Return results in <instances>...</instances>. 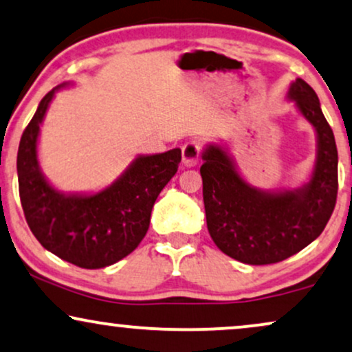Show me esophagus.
<instances>
[{"label":"esophagus","mask_w":352,"mask_h":352,"mask_svg":"<svg viewBox=\"0 0 352 352\" xmlns=\"http://www.w3.org/2000/svg\"><path fill=\"white\" fill-rule=\"evenodd\" d=\"M182 157H184V166L185 167H195L198 164L199 159V148L197 143L190 141L182 148Z\"/></svg>","instance_id":"obj_1"}]
</instances>
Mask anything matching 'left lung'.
<instances>
[{
  "mask_svg": "<svg viewBox=\"0 0 352 352\" xmlns=\"http://www.w3.org/2000/svg\"><path fill=\"white\" fill-rule=\"evenodd\" d=\"M287 100L315 131V161L299 186L263 190L245 180L221 143L203 148V201L217 248L247 265H270L312 243L330 219L338 193V151L320 100L304 79L291 82Z\"/></svg>",
  "mask_w": 352,
  "mask_h": 352,
  "instance_id": "obj_1",
  "label": "left lung"
}]
</instances>
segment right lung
I'll return each mask as SVG.
<instances>
[{
  "mask_svg": "<svg viewBox=\"0 0 352 352\" xmlns=\"http://www.w3.org/2000/svg\"><path fill=\"white\" fill-rule=\"evenodd\" d=\"M63 82L40 100L22 133L17 151V180L25 219L43 248L86 270L122 260L140 245L149 229L151 211L182 161L179 148L138 154L122 175L99 191L66 193L55 188L38 161L40 126Z\"/></svg>",
  "mask_w": 352,
  "mask_h": 352,
  "instance_id": "obj_1",
  "label": "right lung"
}]
</instances>
